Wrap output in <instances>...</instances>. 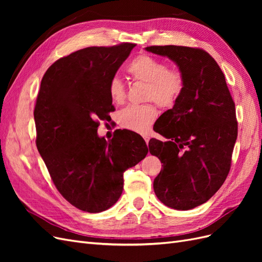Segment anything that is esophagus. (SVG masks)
Segmentation results:
<instances>
[{
	"label": "esophagus",
	"instance_id": "esophagus-1",
	"mask_svg": "<svg viewBox=\"0 0 262 262\" xmlns=\"http://www.w3.org/2000/svg\"><path fill=\"white\" fill-rule=\"evenodd\" d=\"M144 140L146 142V144H148V141H149V138L147 136H144Z\"/></svg>",
	"mask_w": 262,
	"mask_h": 262
}]
</instances>
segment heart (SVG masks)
I'll return each instance as SVG.
<instances>
[{
  "label": "heart",
  "instance_id": "1",
  "mask_svg": "<svg viewBox=\"0 0 262 262\" xmlns=\"http://www.w3.org/2000/svg\"><path fill=\"white\" fill-rule=\"evenodd\" d=\"M126 70L134 81L146 84L144 98L155 101L162 108L172 107L185 90V77L180 71L169 70L164 62L148 54L138 55ZM108 93L116 104L123 102L125 86L118 76L109 81ZM156 117L157 110L153 104L131 105L119 114V122L125 129L145 133Z\"/></svg>",
  "mask_w": 262,
  "mask_h": 262
}]
</instances>
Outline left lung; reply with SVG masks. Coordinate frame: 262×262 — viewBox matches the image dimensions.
I'll return each instance as SVG.
<instances>
[{"mask_svg": "<svg viewBox=\"0 0 262 262\" xmlns=\"http://www.w3.org/2000/svg\"><path fill=\"white\" fill-rule=\"evenodd\" d=\"M145 50L169 58L185 77L180 98L157 120L156 132L166 141L148 142L149 153L163 164L154 191L171 209L191 210L215 194L231 169L237 139L235 102L223 72L207 51L182 46Z\"/></svg>", "mask_w": 262, "mask_h": 262, "instance_id": "left-lung-1", "label": "left lung"}]
</instances>
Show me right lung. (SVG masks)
Here are the masks:
<instances>
[{"mask_svg":"<svg viewBox=\"0 0 262 262\" xmlns=\"http://www.w3.org/2000/svg\"><path fill=\"white\" fill-rule=\"evenodd\" d=\"M134 43L89 47L55 61L41 80L34 118L36 145L58 191L84 212H102L118 201L123 172L146 156L140 134L118 131L99 138V122L115 110L109 81Z\"/></svg>","mask_w":262,"mask_h":262,"instance_id":"obj_1","label":"right lung"}]
</instances>
